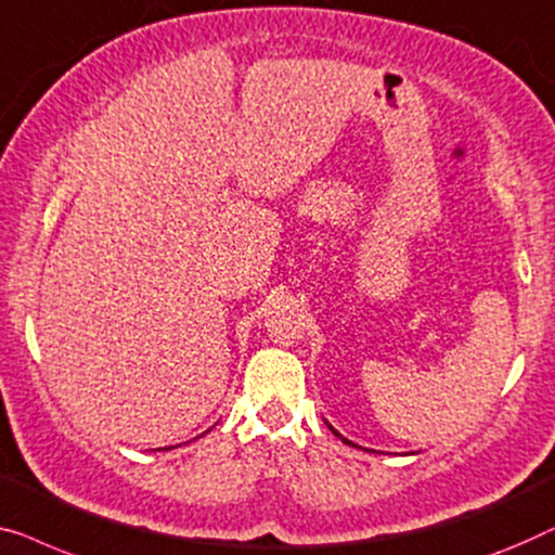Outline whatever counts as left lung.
Masks as SVG:
<instances>
[{"label": "left lung", "mask_w": 555, "mask_h": 555, "mask_svg": "<svg viewBox=\"0 0 555 555\" xmlns=\"http://www.w3.org/2000/svg\"><path fill=\"white\" fill-rule=\"evenodd\" d=\"M326 425H330V423H326ZM330 430H332V433H334V435H337V437H339V440H341V442H347V444H352V442H349V440H347V437H341V435H339V433H337V430H334V427H332V425H330Z\"/></svg>", "instance_id": "1"}]
</instances>
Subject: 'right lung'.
<instances>
[{"label":"right lung","instance_id":"obj_1","mask_svg":"<svg viewBox=\"0 0 555 555\" xmlns=\"http://www.w3.org/2000/svg\"><path fill=\"white\" fill-rule=\"evenodd\" d=\"M168 450H170V448H168Z\"/></svg>","mask_w":555,"mask_h":555}]
</instances>
